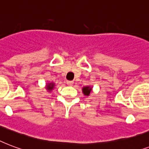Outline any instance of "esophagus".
<instances>
[{
	"label": "esophagus",
	"instance_id": "34e87169",
	"mask_svg": "<svg viewBox=\"0 0 149 149\" xmlns=\"http://www.w3.org/2000/svg\"><path fill=\"white\" fill-rule=\"evenodd\" d=\"M73 84H74L73 81H67V85H69V86H71Z\"/></svg>",
	"mask_w": 149,
	"mask_h": 149
}]
</instances>
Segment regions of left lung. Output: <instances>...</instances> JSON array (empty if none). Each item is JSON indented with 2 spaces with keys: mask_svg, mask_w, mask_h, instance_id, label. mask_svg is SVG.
Masks as SVG:
<instances>
[{
  "mask_svg": "<svg viewBox=\"0 0 149 149\" xmlns=\"http://www.w3.org/2000/svg\"><path fill=\"white\" fill-rule=\"evenodd\" d=\"M82 91H83V93H84L85 95H88L89 94H90L91 91H92V88H91L90 87H88H88H84L83 88Z\"/></svg>",
  "mask_w": 149,
  "mask_h": 149,
  "instance_id": "1",
  "label": "left lung"
}]
</instances>
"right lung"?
<instances>
[{"instance_id":"right-lung-1","label":"right lung","mask_w":149,"mask_h":149,"mask_svg":"<svg viewBox=\"0 0 149 149\" xmlns=\"http://www.w3.org/2000/svg\"><path fill=\"white\" fill-rule=\"evenodd\" d=\"M54 83H50V84H49V85H47V90H51L52 88H54Z\"/></svg>"}]
</instances>
